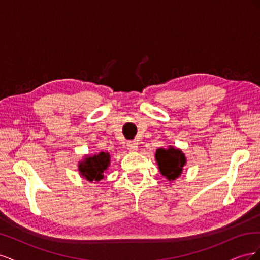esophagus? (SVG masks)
<instances>
[{"mask_svg":"<svg viewBox=\"0 0 260 260\" xmlns=\"http://www.w3.org/2000/svg\"><path fill=\"white\" fill-rule=\"evenodd\" d=\"M127 147H128L129 151L137 152L139 149V142H138V141H130V142L127 143Z\"/></svg>","mask_w":260,"mask_h":260,"instance_id":"obj_1","label":"esophagus"}]
</instances>
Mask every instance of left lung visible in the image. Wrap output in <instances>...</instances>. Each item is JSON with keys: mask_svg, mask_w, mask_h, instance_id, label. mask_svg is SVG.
<instances>
[{"mask_svg": "<svg viewBox=\"0 0 260 260\" xmlns=\"http://www.w3.org/2000/svg\"><path fill=\"white\" fill-rule=\"evenodd\" d=\"M155 159L159 172L168 181H175L182 175L186 157L180 148L169 145L167 148H157Z\"/></svg>", "mask_w": 260, "mask_h": 260, "instance_id": "8db88e82", "label": "left lung"}]
</instances>
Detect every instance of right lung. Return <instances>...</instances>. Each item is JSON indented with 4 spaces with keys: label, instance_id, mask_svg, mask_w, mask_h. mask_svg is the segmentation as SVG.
Masks as SVG:
<instances>
[{
    "label": "right lung",
    "instance_id": "right-lung-1",
    "mask_svg": "<svg viewBox=\"0 0 260 260\" xmlns=\"http://www.w3.org/2000/svg\"><path fill=\"white\" fill-rule=\"evenodd\" d=\"M111 165V155L107 152H100L93 155H85L78 162L79 175L89 182H100L105 177L106 171Z\"/></svg>",
    "mask_w": 260,
    "mask_h": 260
}]
</instances>
